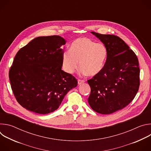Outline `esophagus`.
Here are the masks:
<instances>
[{"label":"esophagus","instance_id":"esophagus-1","mask_svg":"<svg viewBox=\"0 0 151 151\" xmlns=\"http://www.w3.org/2000/svg\"><path fill=\"white\" fill-rule=\"evenodd\" d=\"M84 82H85L84 80H82V79H78V85H80V84L83 83Z\"/></svg>","mask_w":151,"mask_h":151}]
</instances>
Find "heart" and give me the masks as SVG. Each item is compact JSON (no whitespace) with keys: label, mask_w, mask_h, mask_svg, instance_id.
<instances>
[{"label":"heart","mask_w":151,"mask_h":151,"mask_svg":"<svg viewBox=\"0 0 151 151\" xmlns=\"http://www.w3.org/2000/svg\"><path fill=\"white\" fill-rule=\"evenodd\" d=\"M107 55V50L104 45L96 44L86 37L78 38L70 44L69 51L63 53L62 68L64 72L72 74L79 64L81 74L93 76L103 70Z\"/></svg>","instance_id":"1"}]
</instances>
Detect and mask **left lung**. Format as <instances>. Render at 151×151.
Masks as SVG:
<instances>
[{
    "instance_id": "left-lung-1",
    "label": "left lung",
    "mask_w": 151,
    "mask_h": 151,
    "mask_svg": "<svg viewBox=\"0 0 151 151\" xmlns=\"http://www.w3.org/2000/svg\"><path fill=\"white\" fill-rule=\"evenodd\" d=\"M106 48L103 70L88 80L91 93L88 101L95 112L111 114L127 106L135 97L140 85L138 58L117 36L91 32Z\"/></svg>"
}]
</instances>
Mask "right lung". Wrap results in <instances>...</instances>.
Listing matches in <instances>:
<instances>
[{"label":"right lung","mask_w":151,"mask_h":151,"mask_svg":"<svg viewBox=\"0 0 151 151\" xmlns=\"http://www.w3.org/2000/svg\"><path fill=\"white\" fill-rule=\"evenodd\" d=\"M60 36L35 38L17 53L9 72L13 93L28 111L47 114L57 110L64 96L78 85L76 79L61 70Z\"/></svg>","instance_id":"right-lung-1"}]
</instances>
